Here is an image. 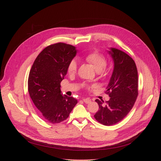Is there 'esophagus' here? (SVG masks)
Here are the masks:
<instances>
[{
  "instance_id": "34e87169",
  "label": "esophagus",
  "mask_w": 161,
  "mask_h": 161,
  "mask_svg": "<svg viewBox=\"0 0 161 161\" xmlns=\"http://www.w3.org/2000/svg\"><path fill=\"white\" fill-rule=\"evenodd\" d=\"M83 101L86 104H89L91 102V100L89 99V98H83Z\"/></svg>"
}]
</instances>
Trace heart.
<instances>
[{"label":"heart","mask_w":161,"mask_h":161,"mask_svg":"<svg viewBox=\"0 0 161 161\" xmlns=\"http://www.w3.org/2000/svg\"><path fill=\"white\" fill-rule=\"evenodd\" d=\"M86 60L89 63L91 64L94 66L96 70L100 72H105L107 70L106 67V60L104 55L98 52H93L87 54L86 57ZM78 64L74 59L70 61L69 65H68L67 70L70 74H75L77 71Z\"/></svg>","instance_id":"1"}]
</instances>
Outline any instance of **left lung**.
I'll return each mask as SVG.
<instances>
[{
  "label": "left lung",
  "mask_w": 161,
  "mask_h": 161,
  "mask_svg": "<svg viewBox=\"0 0 161 161\" xmlns=\"http://www.w3.org/2000/svg\"><path fill=\"white\" fill-rule=\"evenodd\" d=\"M114 69L106 93L110 97L106 104L96 99L99 109L95 119L106 126L121 121L131 110L138 95V71L133 59L122 51L111 48Z\"/></svg>",
  "instance_id": "1"
}]
</instances>
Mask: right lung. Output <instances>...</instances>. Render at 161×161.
Returning <instances> with one entry per match:
<instances>
[{"label": "right lung", "instance_id": "obj_1", "mask_svg": "<svg viewBox=\"0 0 161 161\" xmlns=\"http://www.w3.org/2000/svg\"><path fill=\"white\" fill-rule=\"evenodd\" d=\"M77 51L72 45L56 43L47 46L36 58L29 72L28 91L34 104L48 122L66 120L78 101L61 94V82Z\"/></svg>", "mask_w": 161, "mask_h": 161}]
</instances>
